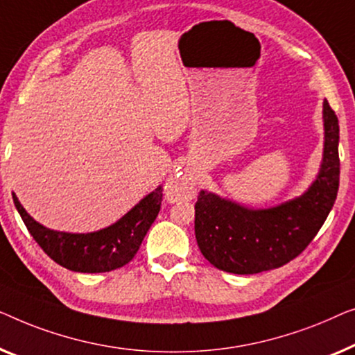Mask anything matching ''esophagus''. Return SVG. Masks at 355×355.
Wrapping results in <instances>:
<instances>
[{"instance_id":"esophagus-1","label":"esophagus","mask_w":355,"mask_h":355,"mask_svg":"<svg viewBox=\"0 0 355 355\" xmlns=\"http://www.w3.org/2000/svg\"><path fill=\"white\" fill-rule=\"evenodd\" d=\"M194 194V183L191 180L183 177H173L167 182L166 187V196L168 201L175 202L182 201V199H188Z\"/></svg>"}]
</instances>
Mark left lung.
<instances>
[{
    "label": "left lung",
    "instance_id": "8db88e82",
    "mask_svg": "<svg viewBox=\"0 0 355 355\" xmlns=\"http://www.w3.org/2000/svg\"><path fill=\"white\" fill-rule=\"evenodd\" d=\"M323 159L306 193L279 206L249 209L217 194L199 193L194 233L202 256L214 267L236 275L278 268L297 257L315 238L339 188V123L323 101Z\"/></svg>",
    "mask_w": 355,
    "mask_h": 355
}]
</instances>
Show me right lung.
I'll return each mask as SVG.
<instances>
[{"label": "right lung", "mask_w": 355, "mask_h": 355, "mask_svg": "<svg viewBox=\"0 0 355 355\" xmlns=\"http://www.w3.org/2000/svg\"><path fill=\"white\" fill-rule=\"evenodd\" d=\"M14 204L40 248L59 266L72 272L103 273L121 268L138 252L162 202V187L144 196L111 227L93 233H66L43 227L28 216L16 194Z\"/></svg>", "instance_id": "1"}]
</instances>
